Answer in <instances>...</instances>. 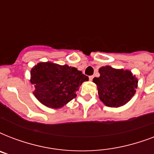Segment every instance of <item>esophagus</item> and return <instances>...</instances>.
Listing matches in <instances>:
<instances>
[{
  "label": "esophagus",
  "instance_id": "obj_1",
  "mask_svg": "<svg viewBox=\"0 0 154 154\" xmlns=\"http://www.w3.org/2000/svg\"><path fill=\"white\" fill-rule=\"evenodd\" d=\"M94 76H89V81H93Z\"/></svg>",
  "mask_w": 154,
  "mask_h": 154
}]
</instances>
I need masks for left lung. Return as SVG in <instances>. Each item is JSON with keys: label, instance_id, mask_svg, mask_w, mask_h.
Returning <instances> with one entry per match:
<instances>
[{"label": "left lung", "instance_id": "left-lung-1", "mask_svg": "<svg viewBox=\"0 0 154 154\" xmlns=\"http://www.w3.org/2000/svg\"><path fill=\"white\" fill-rule=\"evenodd\" d=\"M100 77H94L99 98L109 107L125 105L134 97L137 88V79L129 70L117 69L106 65L99 69Z\"/></svg>", "mask_w": 154, "mask_h": 154}]
</instances>
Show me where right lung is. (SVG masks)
Wrapping results in <instances>:
<instances>
[{"label": "right lung", "mask_w": 154, "mask_h": 154, "mask_svg": "<svg viewBox=\"0 0 154 154\" xmlns=\"http://www.w3.org/2000/svg\"><path fill=\"white\" fill-rule=\"evenodd\" d=\"M89 77L67 65L40 62L31 69L30 82L36 98L47 107L59 109L77 97L76 92Z\"/></svg>", "instance_id": "obj_1"}]
</instances>
